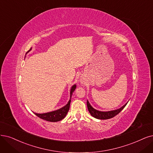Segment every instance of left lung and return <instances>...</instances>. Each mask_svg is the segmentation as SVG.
<instances>
[{
    "label": "left lung",
    "instance_id": "obj_1",
    "mask_svg": "<svg viewBox=\"0 0 153 153\" xmlns=\"http://www.w3.org/2000/svg\"><path fill=\"white\" fill-rule=\"evenodd\" d=\"M127 103H126L123 106H122L120 108L115 110L108 111H99L94 109L93 107L90 105L88 100H87V106H88V109L90 113V114L91 115V116H93L96 118H97V119L106 120V119H109V118L114 117L115 115L119 114V113L124 108V107L127 105Z\"/></svg>",
    "mask_w": 153,
    "mask_h": 153
}]
</instances>
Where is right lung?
<instances>
[{"label": "right lung", "instance_id": "add662e5", "mask_svg": "<svg viewBox=\"0 0 153 153\" xmlns=\"http://www.w3.org/2000/svg\"><path fill=\"white\" fill-rule=\"evenodd\" d=\"M31 50V48L29 51H27V53L30 52ZM76 88V84H74V85L71 88V91H70V100L68 101V103L66 105L62 107V108L58 109L55 111H52L50 112L45 113V114H37V113H34L36 116H38L39 118H42L43 120H47L48 122H56L62 120V119L65 117L67 112L69 111V108H70V105H71V97L73 92L74 91V90Z\"/></svg>", "mask_w": 153, "mask_h": 153}]
</instances>
